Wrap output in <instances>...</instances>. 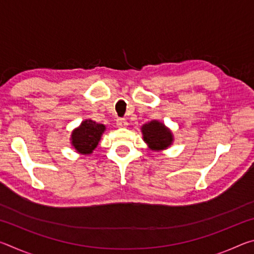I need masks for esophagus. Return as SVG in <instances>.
Masks as SVG:
<instances>
[{
  "label": "esophagus",
  "instance_id": "esophagus-1",
  "mask_svg": "<svg viewBox=\"0 0 254 254\" xmlns=\"http://www.w3.org/2000/svg\"><path fill=\"white\" fill-rule=\"evenodd\" d=\"M117 126H118V127H127V121L126 119H118L117 120Z\"/></svg>",
  "mask_w": 254,
  "mask_h": 254
}]
</instances>
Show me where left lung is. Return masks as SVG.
<instances>
[{
	"mask_svg": "<svg viewBox=\"0 0 254 254\" xmlns=\"http://www.w3.org/2000/svg\"><path fill=\"white\" fill-rule=\"evenodd\" d=\"M143 141L152 151H163L174 143V134L169 127L158 120H152L141 127Z\"/></svg>",
	"mask_w": 254,
	"mask_h": 254,
	"instance_id": "obj_1",
	"label": "left lung"
}]
</instances>
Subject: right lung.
Returning <instances> with one entry per match:
<instances>
[{"mask_svg": "<svg viewBox=\"0 0 254 254\" xmlns=\"http://www.w3.org/2000/svg\"><path fill=\"white\" fill-rule=\"evenodd\" d=\"M105 130L106 127L104 124L97 123L91 119L84 120L79 127H75L71 132V147L79 154H85V156L91 154L97 147Z\"/></svg>", "mask_w": 254, "mask_h": 254, "instance_id": "1", "label": "right lung"}]
</instances>
